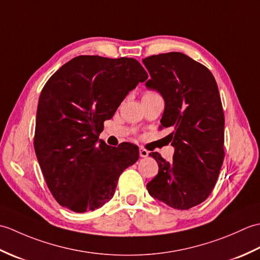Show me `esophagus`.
Masks as SVG:
<instances>
[{
	"label": "esophagus",
	"instance_id": "esophagus-1",
	"mask_svg": "<svg viewBox=\"0 0 260 260\" xmlns=\"http://www.w3.org/2000/svg\"><path fill=\"white\" fill-rule=\"evenodd\" d=\"M148 154H150V152L145 150V148H143V147L140 148V156L141 157H146V156H148Z\"/></svg>",
	"mask_w": 260,
	"mask_h": 260
}]
</instances>
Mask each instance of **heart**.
I'll list each match as a JSON object with an SVG mask.
<instances>
[{"label":"heart","mask_w":260,"mask_h":260,"mask_svg":"<svg viewBox=\"0 0 260 260\" xmlns=\"http://www.w3.org/2000/svg\"><path fill=\"white\" fill-rule=\"evenodd\" d=\"M150 93H155V92H153V91H147V92H145V95H150Z\"/></svg>","instance_id":"1"}]
</instances>
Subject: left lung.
<instances>
[{"instance_id": "1", "label": "left lung", "mask_w": 260, "mask_h": 260, "mask_svg": "<svg viewBox=\"0 0 260 260\" xmlns=\"http://www.w3.org/2000/svg\"><path fill=\"white\" fill-rule=\"evenodd\" d=\"M150 73L148 89L161 93L165 107L161 127L174 147L172 162L150 153L158 173L146 187L171 208L187 210L212 192L224 158V115L217 82L210 70L181 52L143 59Z\"/></svg>"}]
</instances>
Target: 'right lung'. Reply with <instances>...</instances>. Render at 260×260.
<instances>
[{
	"instance_id": "right-lung-1",
	"label": "right lung",
	"mask_w": 260,
	"mask_h": 260,
	"mask_svg": "<svg viewBox=\"0 0 260 260\" xmlns=\"http://www.w3.org/2000/svg\"><path fill=\"white\" fill-rule=\"evenodd\" d=\"M133 58L78 56L56 71L39 98L35 150L60 206L93 211L113 198L119 175L139 159V147L98 142L131 90L147 79Z\"/></svg>"
}]
</instances>
